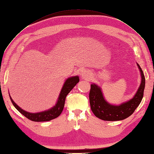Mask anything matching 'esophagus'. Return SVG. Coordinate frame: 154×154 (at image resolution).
I'll use <instances>...</instances> for the list:
<instances>
[{
  "label": "esophagus",
  "mask_w": 154,
  "mask_h": 154,
  "mask_svg": "<svg viewBox=\"0 0 154 154\" xmlns=\"http://www.w3.org/2000/svg\"><path fill=\"white\" fill-rule=\"evenodd\" d=\"M81 77L83 79H85L86 81H89L91 79V73L89 72L88 71H83L81 73Z\"/></svg>",
  "instance_id": "34e87169"
}]
</instances>
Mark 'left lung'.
Instances as JSON below:
<instances>
[{
  "label": "left lung",
  "instance_id": "1",
  "mask_svg": "<svg viewBox=\"0 0 154 154\" xmlns=\"http://www.w3.org/2000/svg\"><path fill=\"white\" fill-rule=\"evenodd\" d=\"M137 65L140 73V85L131 99L120 105L109 103L105 99L100 86L95 83L91 85L89 94L90 104L92 111L96 117L105 121H118L125 119L135 111L143 100L145 88L144 73L138 63Z\"/></svg>",
  "mask_w": 154,
  "mask_h": 154
}]
</instances>
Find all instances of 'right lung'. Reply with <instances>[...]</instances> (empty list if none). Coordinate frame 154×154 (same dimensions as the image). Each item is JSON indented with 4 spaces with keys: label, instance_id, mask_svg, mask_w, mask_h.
Masks as SVG:
<instances>
[{
    "label": "right lung",
    "instance_id": "right-lung-1",
    "mask_svg": "<svg viewBox=\"0 0 154 154\" xmlns=\"http://www.w3.org/2000/svg\"><path fill=\"white\" fill-rule=\"evenodd\" d=\"M79 82V77L77 75L68 77L65 81L64 85H63L61 91L60 92V94H59L58 100L55 105H54L53 107H51L48 110L39 112L32 113L25 111V110H23L20 107H19V106L15 103L14 100H12V98L10 96V93L9 96L11 103H12L15 109H16L19 112H21L23 115H24L25 117L28 118V119L34 122L50 121L60 115V114L62 113L63 109H64V107L65 100L67 95H68L71 90L74 88V86H75Z\"/></svg>",
    "mask_w": 154,
    "mask_h": 154
}]
</instances>
